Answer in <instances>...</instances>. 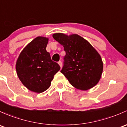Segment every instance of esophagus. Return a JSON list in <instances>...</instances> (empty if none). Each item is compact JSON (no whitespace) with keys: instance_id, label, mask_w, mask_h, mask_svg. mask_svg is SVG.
<instances>
[{"instance_id":"34e87169","label":"esophagus","mask_w":127,"mask_h":127,"mask_svg":"<svg viewBox=\"0 0 127 127\" xmlns=\"http://www.w3.org/2000/svg\"><path fill=\"white\" fill-rule=\"evenodd\" d=\"M58 64L60 65V66L61 67H62V62H61V61H58Z\"/></svg>"}]
</instances>
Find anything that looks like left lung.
Here are the masks:
<instances>
[{"mask_svg":"<svg viewBox=\"0 0 127 127\" xmlns=\"http://www.w3.org/2000/svg\"><path fill=\"white\" fill-rule=\"evenodd\" d=\"M53 38L63 46L66 52L61 72L69 83L83 91L95 86L103 71L102 60L97 50L78 34L55 33Z\"/></svg>","mask_w":127,"mask_h":127,"instance_id":"left-lung-1","label":"left lung"}]
</instances>
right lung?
I'll return each mask as SVG.
<instances>
[{
    "mask_svg": "<svg viewBox=\"0 0 127 127\" xmlns=\"http://www.w3.org/2000/svg\"><path fill=\"white\" fill-rule=\"evenodd\" d=\"M49 39L38 36L23 49L16 64L17 74L24 85L31 91L41 93L47 90L60 69L46 51Z\"/></svg>",
    "mask_w": 127,
    "mask_h": 127,
    "instance_id": "obj_1",
    "label": "right lung"
}]
</instances>
